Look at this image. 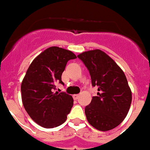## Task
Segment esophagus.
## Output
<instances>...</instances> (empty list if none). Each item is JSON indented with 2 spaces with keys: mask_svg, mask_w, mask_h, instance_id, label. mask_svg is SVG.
Masks as SVG:
<instances>
[{
  "mask_svg": "<svg viewBox=\"0 0 150 150\" xmlns=\"http://www.w3.org/2000/svg\"><path fill=\"white\" fill-rule=\"evenodd\" d=\"M79 95H77V94L73 95V99H74L75 100H78V99H79Z\"/></svg>",
  "mask_w": 150,
  "mask_h": 150,
  "instance_id": "1",
  "label": "esophagus"
}]
</instances>
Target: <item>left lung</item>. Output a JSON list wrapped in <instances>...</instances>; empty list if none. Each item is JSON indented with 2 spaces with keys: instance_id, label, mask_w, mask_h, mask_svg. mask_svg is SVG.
I'll use <instances>...</instances> for the list:
<instances>
[{
  "instance_id": "1",
  "label": "left lung",
  "mask_w": 150,
  "mask_h": 150,
  "mask_svg": "<svg viewBox=\"0 0 150 150\" xmlns=\"http://www.w3.org/2000/svg\"><path fill=\"white\" fill-rule=\"evenodd\" d=\"M77 57L88 68L92 87L98 88L97 96L85 107L88 121L100 131L116 128L126 117L132 102L125 73L100 50L86 51Z\"/></svg>"
}]
</instances>
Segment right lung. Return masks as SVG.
<instances>
[{
    "mask_svg": "<svg viewBox=\"0 0 150 150\" xmlns=\"http://www.w3.org/2000/svg\"><path fill=\"white\" fill-rule=\"evenodd\" d=\"M75 54L52 46L34 59L22 80L21 99L31 119L43 128H54L65 122L73 106V98L55 91L56 83L64 84L62 74Z\"/></svg>",
    "mask_w": 150,
    "mask_h": 150,
    "instance_id": "obj_1",
    "label": "right lung"
}]
</instances>
